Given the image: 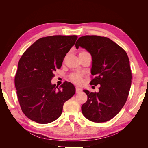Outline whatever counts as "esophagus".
Segmentation results:
<instances>
[{
    "mask_svg": "<svg viewBox=\"0 0 148 148\" xmlns=\"http://www.w3.org/2000/svg\"><path fill=\"white\" fill-rule=\"evenodd\" d=\"M82 91V89L79 88V87H76V93H79Z\"/></svg>",
    "mask_w": 148,
    "mask_h": 148,
    "instance_id": "esophagus-1",
    "label": "esophagus"
}]
</instances>
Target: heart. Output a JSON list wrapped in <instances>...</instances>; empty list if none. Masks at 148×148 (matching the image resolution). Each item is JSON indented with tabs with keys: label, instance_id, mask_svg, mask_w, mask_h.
<instances>
[{
	"label": "heart",
	"instance_id": "1",
	"mask_svg": "<svg viewBox=\"0 0 148 148\" xmlns=\"http://www.w3.org/2000/svg\"><path fill=\"white\" fill-rule=\"evenodd\" d=\"M84 52H86V51H82L81 52H79V53ZM70 79L71 81H72L73 82H74L75 83H78V84L81 83L82 82V77L79 74H77V73L71 74L70 76Z\"/></svg>",
	"mask_w": 148,
	"mask_h": 148
}]
</instances>
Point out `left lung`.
<instances>
[{
	"label": "left lung",
	"instance_id": "1",
	"mask_svg": "<svg viewBox=\"0 0 148 148\" xmlns=\"http://www.w3.org/2000/svg\"><path fill=\"white\" fill-rule=\"evenodd\" d=\"M92 56L90 84H100L98 92L83 91L87 101L82 106L83 115L96 123L105 122L117 115L126 102L132 84L130 61L125 50L108 38L99 36L80 37L75 44Z\"/></svg>",
	"mask_w": 148,
	"mask_h": 148
}]
</instances>
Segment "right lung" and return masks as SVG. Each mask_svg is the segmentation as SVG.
I'll return each instance as SVG.
<instances>
[{
	"label": "right lung",
	"mask_w": 148,
	"mask_h": 148,
	"mask_svg": "<svg viewBox=\"0 0 148 148\" xmlns=\"http://www.w3.org/2000/svg\"><path fill=\"white\" fill-rule=\"evenodd\" d=\"M77 38L75 35L40 38L20 58L15 85L21 109L30 120L41 124L53 122L61 115L65 102L75 95L72 83L65 82L59 88L51 80Z\"/></svg>",
	"instance_id": "obj_1"
}]
</instances>
